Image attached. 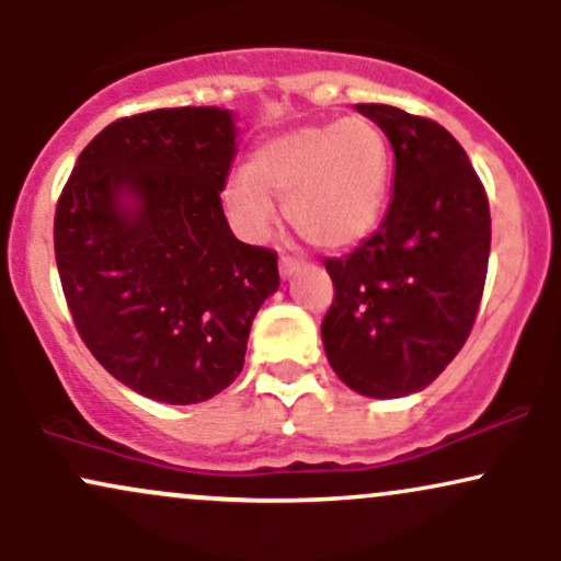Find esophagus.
Segmentation results:
<instances>
[{
    "label": "esophagus",
    "mask_w": 561,
    "mask_h": 561,
    "mask_svg": "<svg viewBox=\"0 0 561 561\" xmlns=\"http://www.w3.org/2000/svg\"><path fill=\"white\" fill-rule=\"evenodd\" d=\"M302 268V263L300 261H295V259H279V274H282V279H289V276H295Z\"/></svg>",
    "instance_id": "obj_1"
}]
</instances>
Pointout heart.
I'll return each mask as SVG.
<instances>
[{"label": "heart", "instance_id": "1", "mask_svg": "<svg viewBox=\"0 0 561 561\" xmlns=\"http://www.w3.org/2000/svg\"><path fill=\"white\" fill-rule=\"evenodd\" d=\"M390 141L375 121L337 118L289 128L261 141L248 173L229 179L227 210L248 240H263L285 216L321 250H345L369 237L390 192Z\"/></svg>", "mask_w": 561, "mask_h": 561}]
</instances>
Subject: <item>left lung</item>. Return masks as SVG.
<instances>
[{"instance_id":"obj_1","label":"left lung","mask_w":561,"mask_h":561,"mask_svg":"<svg viewBox=\"0 0 561 561\" xmlns=\"http://www.w3.org/2000/svg\"><path fill=\"white\" fill-rule=\"evenodd\" d=\"M396 152L390 208L347 259L327 261L334 300L321 321L330 366L366 398L427 388L461 351L491 253V210L461 145L435 121L356 105Z\"/></svg>"}]
</instances>
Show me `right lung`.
Returning a JSON list of instances; mask_svg holds the SVG:
<instances>
[{
  "label": "right lung",
  "instance_id": "add662e5",
  "mask_svg": "<svg viewBox=\"0 0 561 561\" xmlns=\"http://www.w3.org/2000/svg\"><path fill=\"white\" fill-rule=\"evenodd\" d=\"M237 115L165 107L102 128L55 214V259L92 356L152 401H208L242 371L250 327L279 287L276 255L221 208Z\"/></svg>",
  "mask_w": 561,
  "mask_h": 561
}]
</instances>
